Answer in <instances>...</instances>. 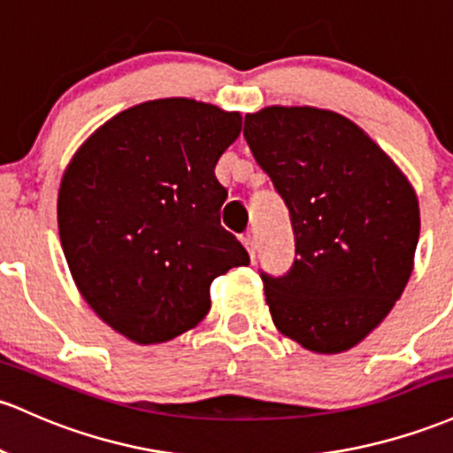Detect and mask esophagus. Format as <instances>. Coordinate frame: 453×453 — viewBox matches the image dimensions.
Returning a JSON list of instances; mask_svg holds the SVG:
<instances>
[{"label": "esophagus", "instance_id": "1", "mask_svg": "<svg viewBox=\"0 0 453 453\" xmlns=\"http://www.w3.org/2000/svg\"><path fill=\"white\" fill-rule=\"evenodd\" d=\"M242 245L247 247V251H250V257H251V262L256 260V253H257V242H256V236L251 234V232H247V234H242Z\"/></svg>", "mask_w": 453, "mask_h": 453}]
</instances>
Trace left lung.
Listing matches in <instances>:
<instances>
[{
    "instance_id": "obj_1",
    "label": "left lung",
    "mask_w": 453,
    "mask_h": 453,
    "mask_svg": "<svg viewBox=\"0 0 453 453\" xmlns=\"http://www.w3.org/2000/svg\"><path fill=\"white\" fill-rule=\"evenodd\" d=\"M257 165L290 211V271H260L273 322L320 355L359 344L385 320L412 273L419 203L370 137L335 111L266 107L245 116Z\"/></svg>"
}]
</instances>
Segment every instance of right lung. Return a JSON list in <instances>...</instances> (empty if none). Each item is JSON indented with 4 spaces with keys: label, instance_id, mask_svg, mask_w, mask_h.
<instances>
[{
    "label": "right lung",
    "instance_id": "1",
    "mask_svg": "<svg viewBox=\"0 0 453 453\" xmlns=\"http://www.w3.org/2000/svg\"><path fill=\"white\" fill-rule=\"evenodd\" d=\"M238 111L158 98L103 124L62 176L58 226L88 305L135 344H161L211 310V283L250 253L221 226L215 176Z\"/></svg>",
    "mask_w": 453,
    "mask_h": 453
}]
</instances>
